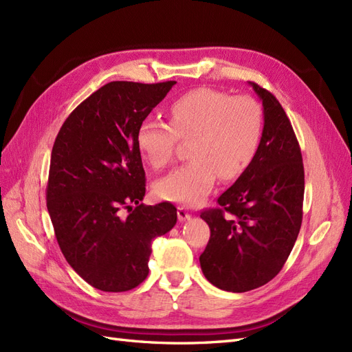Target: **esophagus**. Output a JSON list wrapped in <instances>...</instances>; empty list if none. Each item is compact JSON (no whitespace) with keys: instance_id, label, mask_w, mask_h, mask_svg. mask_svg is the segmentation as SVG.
<instances>
[{"instance_id":"34e87169","label":"esophagus","mask_w":352,"mask_h":352,"mask_svg":"<svg viewBox=\"0 0 352 352\" xmlns=\"http://www.w3.org/2000/svg\"><path fill=\"white\" fill-rule=\"evenodd\" d=\"M177 219L179 221H185L190 219V212L185 207H179L177 208Z\"/></svg>"}]
</instances>
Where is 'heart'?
I'll return each instance as SVG.
<instances>
[{
  "mask_svg": "<svg viewBox=\"0 0 352 352\" xmlns=\"http://www.w3.org/2000/svg\"><path fill=\"white\" fill-rule=\"evenodd\" d=\"M170 124L145 119L136 131V146L145 162L160 170L172 162L179 140L189 141L190 162L173 168L155 184L160 198L198 206L221 180L242 176L257 155L264 119L250 97L210 88L188 91L168 107Z\"/></svg>",
  "mask_w": 352,
  "mask_h": 352,
  "instance_id": "obj_1",
  "label": "heart"
}]
</instances>
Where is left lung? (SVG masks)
I'll list each match as a JSON object with an SVG mask.
<instances>
[{
    "label": "left lung",
    "mask_w": 352,
    "mask_h": 352,
    "mask_svg": "<svg viewBox=\"0 0 352 352\" xmlns=\"http://www.w3.org/2000/svg\"><path fill=\"white\" fill-rule=\"evenodd\" d=\"M263 102L260 150L242 176L201 212L210 241L199 264L219 289L247 292L270 282L289 257L302 221L304 166L300 145L280 102L250 82Z\"/></svg>",
    "instance_id": "1"
}]
</instances>
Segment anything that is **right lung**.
I'll list each match as a JSON object with an SVG mask.
<instances>
[{
	"label": "right lung",
	"mask_w": 352,
	"mask_h": 352,
	"mask_svg": "<svg viewBox=\"0 0 352 352\" xmlns=\"http://www.w3.org/2000/svg\"><path fill=\"white\" fill-rule=\"evenodd\" d=\"M175 83L104 85L72 111L52 146L47 208L56 238L70 267L100 291L142 283L153 239L176 225L170 202L141 204L145 172L135 141Z\"/></svg>",
	"instance_id": "add662e5"
}]
</instances>
